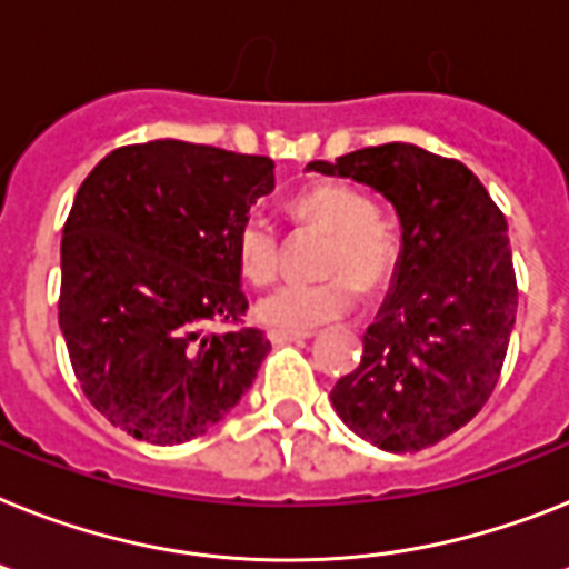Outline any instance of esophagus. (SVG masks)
I'll return each mask as SVG.
<instances>
[{
    "instance_id": "esophagus-1",
    "label": "esophagus",
    "mask_w": 569,
    "mask_h": 569,
    "mask_svg": "<svg viewBox=\"0 0 569 569\" xmlns=\"http://www.w3.org/2000/svg\"><path fill=\"white\" fill-rule=\"evenodd\" d=\"M311 337V331H270L267 340L273 342V346H284V342H302Z\"/></svg>"
}]
</instances>
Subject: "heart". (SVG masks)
<instances>
[{"label":"heart","instance_id":"1","mask_svg":"<svg viewBox=\"0 0 569 569\" xmlns=\"http://www.w3.org/2000/svg\"><path fill=\"white\" fill-rule=\"evenodd\" d=\"M296 220H308L335 232L328 247L322 281H284L258 296L256 319L273 331H311L335 322L355 305L351 278L366 296L378 293L389 284L398 261L396 238L380 227L378 209L369 197L346 182H313L299 191L290 206ZM238 267L250 281L273 279L279 267V232L264 214H250L234 234ZM349 274L342 280L336 273Z\"/></svg>","mask_w":569,"mask_h":569}]
</instances>
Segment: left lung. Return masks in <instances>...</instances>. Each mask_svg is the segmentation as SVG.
Here are the masks:
<instances>
[{
  "label": "left lung",
  "instance_id": "left-lung-1",
  "mask_svg": "<svg viewBox=\"0 0 569 569\" xmlns=\"http://www.w3.org/2000/svg\"><path fill=\"white\" fill-rule=\"evenodd\" d=\"M308 171L363 182L401 223L363 358L331 389L337 416L389 453L442 442L482 410L509 349L518 284L503 211L462 162L419 144L363 148Z\"/></svg>",
  "mask_w": 569,
  "mask_h": 569
}]
</instances>
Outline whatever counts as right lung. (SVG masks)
Instances as JSON below:
<instances>
[{
  "label": "right lung",
  "mask_w": 569,
  "mask_h": 569,
  "mask_svg": "<svg viewBox=\"0 0 569 569\" xmlns=\"http://www.w3.org/2000/svg\"><path fill=\"white\" fill-rule=\"evenodd\" d=\"M276 189L273 159L180 139L92 168L60 241V331L110 425L182 445L223 421L270 351L264 331H206L247 311L234 234Z\"/></svg>",
  "instance_id": "obj_1"
}]
</instances>
